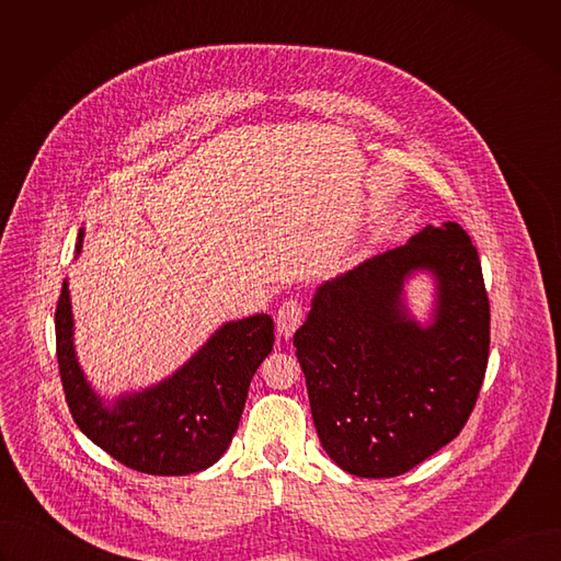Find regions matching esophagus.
<instances>
[{
  "instance_id": "34e87169",
  "label": "esophagus",
  "mask_w": 561,
  "mask_h": 561,
  "mask_svg": "<svg viewBox=\"0 0 561 561\" xmlns=\"http://www.w3.org/2000/svg\"><path fill=\"white\" fill-rule=\"evenodd\" d=\"M301 319H304V308H301V304H299L297 299H286V301L279 306L277 317H275L277 333H279L282 337H290V335L297 331V327L301 324Z\"/></svg>"
}]
</instances>
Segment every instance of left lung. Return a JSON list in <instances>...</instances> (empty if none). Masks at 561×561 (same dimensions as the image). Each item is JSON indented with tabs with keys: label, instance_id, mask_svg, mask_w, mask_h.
Masks as SVG:
<instances>
[{
	"label": "left lung",
	"instance_id": "8db88e82",
	"mask_svg": "<svg viewBox=\"0 0 561 561\" xmlns=\"http://www.w3.org/2000/svg\"><path fill=\"white\" fill-rule=\"evenodd\" d=\"M424 267L438 277L428 330L401 304L403 279ZM293 344L329 457L357 477L415 468L461 433L489 366L491 306L468 232L426 226L324 284Z\"/></svg>",
	"mask_w": 561,
	"mask_h": 561
}]
</instances>
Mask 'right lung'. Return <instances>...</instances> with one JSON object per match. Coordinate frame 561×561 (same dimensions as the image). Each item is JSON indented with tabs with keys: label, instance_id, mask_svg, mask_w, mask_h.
I'll list each match as a JSON object with an SVG mask.
<instances>
[{
	"label": "right lung",
	"instance_id": "add662e5",
	"mask_svg": "<svg viewBox=\"0 0 561 561\" xmlns=\"http://www.w3.org/2000/svg\"><path fill=\"white\" fill-rule=\"evenodd\" d=\"M84 230L77 234V253ZM55 342L66 404L75 424L119 463L146 474H188L213 466L242 417L249 386L273 351V319L253 314L221 327L171 379L122 397L106 409L87 383L72 348V312L64 279Z\"/></svg>",
	"mask_w": 561,
	"mask_h": 561
}]
</instances>
